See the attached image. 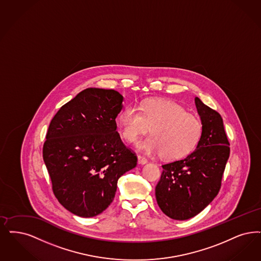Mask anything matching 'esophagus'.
Here are the masks:
<instances>
[{
  "mask_svg": "<svg viewBox=\"0 0 261 261\" xmlns=\"http://www.w3.org/2000/svg\"><path fill=\"white\" fill-rule=\"evenodd\" d=\"M138 162H139V164L144 165V164L147 163V159L146 157L142 156V155H138Z\"/></svg>",
  "mask_w": 261,
  "mask_h": 261,
  "instance_id": "esophagus-1",
  "label": "esophagus"
}]
</instances>
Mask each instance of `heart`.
Instances as JSON below:
<instances>
[{"instance_id": "obj_1", "label": "heart", "mask_w": 261, "mask_h": 261, "mask_svg": "<svg viewBox=\"0 0 261 261\" xmlns=\"http://www.w3.org/2000/svg\"><path fill=\"white\" fill-rule=\"evenodd\" d=\"M121 135L133 143L150 128L148 138L140 141L137 147L148 154L160 153L168 160L187 156L203 135V123L196 115L189 114L181 105L172 101L147 100L140 111L127 106L118 116Z\"/></svg>"}]
</instances>
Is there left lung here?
I'll use <instances>...</instances> for the list:
<instances>
[{
  "mask_svg": "<svg viewBox=\"0 0 261 261\" xmlns=\"http://www.w3.org/2000/svg\"><path fill=\"white\" fill-rule=\"evenodd\" d=\"M195 105L204 127L196 149L186 158L162 165L155 188L159 208L177 220L195 217L218 195L229 158L230 144L222 117L198 97Z\"/></svg>",
  "mask_w": 261,
  "mask_h": 261,
  "instance_id": "1",
  "label": "left lung"
}]
</instances>
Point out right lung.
I'll use <instances>...</instances> for the list:
<instances>
[{
    "label": "right lung",
    "mask_w": 261,
    "mask_h": 261,
    "mask_svg": "<svg viewBox=\"0 0 261 261\" xmlns=\"http://www.w3.org/2000/svg\"><path fill=\"white\" fill-rule=\"evenodd\" d=\"M123 97L114 89L87 88L54 115L42 157L55 197L79 217H95L115 198L117 180L137 165L115 118Z\"/></svg>",
    "instance_id": "add662e5"
}]
</instances>
